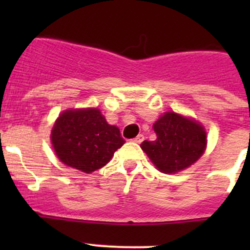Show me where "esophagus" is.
Listing matches in <instances>:
<instances>
[{
	"instance_id": "obj_1",
	"label": "esophagus",
	"mask_w": 250,
	"mask_h": 250,
	"mask_svg": "<svg viewBox=\"0 0 250 250\" xmlns=\"http://www.w3.org/2000/svg\"><path fill=\"white\" fill-rule=\"evenodd\" d=\"M143 140H144V135L143 134H139L138 137H135L134 139H133V141H134V143H137V144H140Z\"/></svg>"
}]
</instances>
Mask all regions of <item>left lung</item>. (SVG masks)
<instances>
[{
  "mask_svg": "<svg viewBox=\"0 0 250 250\" xmlns=\"http://www.w3.org/2000/svg\"><path fill=\"white\" fill-rule=\"evenodd\" d=\"M156 139L140 147L158 170L174 174L186 169L203 155L207 146L204 127L192 118L166 112L153 125Z\"/></svg>",
  "mask_w": 250,
  "mask_h": 250,
  "instance_id": "1",
  "label": "left lung"
}]
</instances>
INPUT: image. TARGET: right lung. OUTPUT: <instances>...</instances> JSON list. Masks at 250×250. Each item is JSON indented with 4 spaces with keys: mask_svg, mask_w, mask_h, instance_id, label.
<instances>
[{
    "mask_svg": "<svg viewBox=\"0 0 250 250\" xmlns=\"http://www.w3.org/2000/svg\"><path fill=\"white\" fill-rule=\"evenodd\" d=\"M50 140L64 165L84 173L104 167L125 143L98 109L64 111L53 125Z\"/></svg>",
    "mask_w": 250,
    "mask_h": 250,
    "instance_id": "obj_1",
    "label": "right lung"
}]
</instances>
